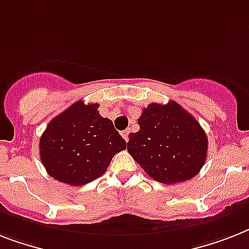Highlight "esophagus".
I'll return each mask as SVG.
<instances>
[{
  "instance_id": "obj_1",
  "label": "esophagus",
  "mask_w": 249,
  "mask_h": 249,
  "mask_svg": "<svg viewBox=\"0 0 249 249\" xmlns=\"http://www.w3.org/2000/svg\"><path fill=\"white\" fill-rule=\"evenodd\" d=\"M129 134H130V130H124V132H121V136H123V138H124L126 142L129 141Z\"/></svg>"
}]
</instances>
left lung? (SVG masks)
I'll use <instances>...</instances> for the list:
<instances>
[{
  "label": "left lung",
  "mask_w": 249,
  "mask_h": 249,
  "mask_svg": "<svg viewBox=\"0 0 249 249\" xmlns=\"http://www.w3.org/2000/svg\"><path fill=\"white\" fill-rule=\"evenodd\" d=\"M140 130L129 136L128 152L155 181L172 185L195 177L204 165L207 134L177 102L151 103L138 119Z\"/></svg>",
  "instance_id": "1"
}]
</instances>
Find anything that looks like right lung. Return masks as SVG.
<instances>
[{
    "label": "right lung",
    "instance_id": "add662e5",
    "mask_svg": "<svg viewBox=\"0 0 249 249\" xmlns=\"http://www.w3.org/2000/svg\"><path fill=\"white\" fill-rule=\"evenodd\" d=\"M98 103L79 101L55 116L40 138V158L54 179L71 186L86 185L108 168L126 142L102 117Z\"/></svg>",
    "mask_w": 249,
    "mask_h": 249
}]
</instances>
